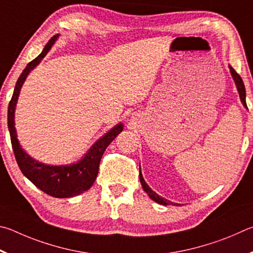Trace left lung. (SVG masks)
<instances>
[{
	"mask_svg": "<svg viewBox=\"0 0 253 253\" xmlns=\"http://www.w3.org/2000/svg\"><path fill=\"white\" fill-rule=\"evenodd\" d=\"M229 70H230V73H231V77L233 79L234 81V84H236L237 86V90H238V93H239V97H240V101L241 103L243 104V106H245L246 109L247 108V103H246V87H245V84H243V81L240 75H239L236 71L233 70V68L231 65H229ZM140 182H141V185H142V188L145 192L148 193V196L150 197V199H152V200L154 202L159 203V205H162V206H180L179 203H173L171 202L169 200H167V199L162 198L159 196V194H157L156 192L153 191V190L149 187V185L147 184V182H145L144 179H143V175L142 173H141V167H140Z\"/></svg>",
	"mask_w": 253,
	"mask_h": 253,
	"instance_id": "8db88e82",
	"label": "left lung"
}]
</instances>
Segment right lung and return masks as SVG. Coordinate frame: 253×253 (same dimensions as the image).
Returning <instances> with one entry per match:
<instances>
[{"instance_id":"add662e5","label":"right lung","mask_w":253,"mask_h":253,"mask_svg":"<svg viewBox=\"0 0 253 253\" xmlns=\"http://www.w3.org/2000/svg\"><path fill=\"white\" fill-rule=\"evenodd\" d=\"M59 39V34L53 37L43 48L41 54L30 62L20 75L15 84L14 92L8 104L7 110V126L11 135V142L15 159L22 173L32 182L35 187L42 190L43 192L54 198H72L79 196L92 187L99 173V166L105 149L112 141L123 131V123L120 122L110 129L106 133L100 136L91 145L84 156L78 161L69 165H47L40 162L26 153L22 148L15 129V109L19 100L21 88L23 86L28 75L41 63V61L54 45Z\"/></svg>"}]
</instances>
